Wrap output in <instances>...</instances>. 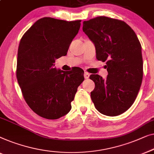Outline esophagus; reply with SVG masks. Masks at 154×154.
Segmentation results:
<instances>
[{"label":"esophagus","mask_w":154,"mask_h":154,"mask_svg":"<svg viewBox=\"0 0 154 154\" xmlns=\"http://www.w3.org/2000/svg\"><path fill=\"white\" fill-rule=\"evenodd\" d=\"M84 78H85V79H88V78L89 77V76H90V74L87 72H84Z\"/></svg>","instance_id":"esophagus-1"}]
</instances>
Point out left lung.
Returning <instances> with one entry per match:
<instances>
[{
    "mask_svg": "<svg viewBox=\"0 0 154 154\" xmlns=\"http://www.w3.org/2000/svg\"><path fill=\"white\" fill-rule=\"evenodd\" d=\"M83 31L94 42L97 59L106 62L108 72L106 79L98 75H90L95 83L91 98L101 114L119 115L131 107L141 86V44L126 23L107 17L84 21Z\"/></svg>",
    "mask_w": 154,
    "mask_h": 154,
    "instance_id": "1",
    "label": "left lung"
}]
</instances>
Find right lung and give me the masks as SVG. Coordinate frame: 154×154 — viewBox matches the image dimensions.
<instances>
[{"label": "right lung", "instance_id": "1", "mask_svg": "<svg viewBox=\"0 0 154 154\" xmlns=\"http://www.w3.org/2000/svg\"><path fill=\"white\" fill-rule=\"evenodd\" d=\"M80 22L44 17L34 23L19 42L17 81L26 103L41 117L54 120L68 114L84 81V70L79 67L70 71L54 68L56 58L67 54Z\"/></svg>", "mask_w": 154, "mask_h": 154}]
</instances>
